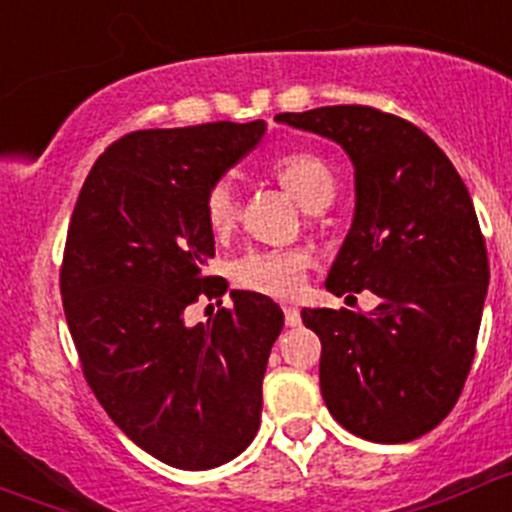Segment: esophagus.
Masks as SVG:
<instances>
[{
    "label": "esophagus",
    "mask_w": 512,
    "mask_h": 512,
    "mask_svg": "<svg viewBox=\"0 0 512 512\" xmlns=\"http://www.w3.org/2000/svg\"><path fill=\"white\" fill-rule=\"evenodd\" d=\"M283 316H286V326H291V328L301 326V311H298L296 306L283 308Z\"/></svg>",
    "instance_id": "obj_1"
}]
</instances>
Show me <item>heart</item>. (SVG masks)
<instances>
[{"mask_svg": "<svg viewBox=\"0 0 512 512\" xmlns=\"http://www.w3.org/2000/svg\"><path fill=\"white\" fill-rule=\"evenodd\" d=\"M273 174L283 189L306 211L326 209L336 194L331 166L316 154L296 151L273 161ZM206 224L214 234L234 229L239 216V196L231 179H219L204 199ZM311 256L303 249H251L231 263V276L241 288L271 298H291L301 291Z\"/></svg>", "mask_w": 512, "mask_h": 512, "instance_id": "obj_1", "label": "heart"}]
</instances>
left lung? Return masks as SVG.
I'll return each mask as SVG.
<instances>
[{"label":"left lung","instance_id":"obj_1","mask_svg":"<svg viewBox=\"0 0 512 512\" xmlns=\"http://www.w3.org/2000/svg\"><path fill=\"white\" fill-rule=\"evenodd\" d=\"M276 121L336 141L351 159L356 209L326 288L381 298L371 313L301 311L321 338L323 401L353 435L408 443L448 416L475 356L490 268L473 201L411 121L356 104Z\"/></svg>","mask_w":512,"mask_h":512}]
</instances>
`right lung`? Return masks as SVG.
Here are the masks:
<instances>
[{
    "label": "right lung",
    "mask_w": 512,
    "mask_h": 512,
    "mask_svg": "<svg viewBox=\"0 0 512 512\" xmlns=\"http://www.w3.org/2000/svg\"><path fill=\"white\" fill-rule=\"evenodd\" d=\"M266 134V121L144 129L96 159L62 266L69 331L96 401L141 450L181 470L244 453L283 311L231 291L234 308L186 326V306L229 283L206 276V191Z\"/></svg>",
    "instance_id": "add662e5"
}]
</instances>
